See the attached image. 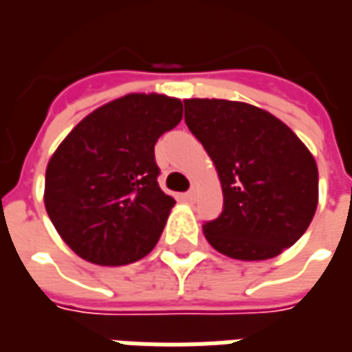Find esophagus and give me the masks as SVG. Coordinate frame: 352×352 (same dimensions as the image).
<instances>
[{"instance_id":"1","label":"esophagus","mask_w":352,"mask_h":352,"mask_svg":"<svg viewBox=\"0 0 352 352\" xmlns=\"http://www.w3.org/2000/svg\"><path fill=\"white\" fill-rule=\"evenodd\" d=\"M184 199H186V201H196V188H192V190L186 192V194H184Z\"/></svg>"}]
</instances>
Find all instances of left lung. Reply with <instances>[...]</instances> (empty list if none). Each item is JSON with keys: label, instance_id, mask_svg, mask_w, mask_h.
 <instances>
[{"label": "left lung", "instance_id": "obj_1", "mask_svg": "<svg viewBox=\"0 0 352 352\" xmlns=\"http://www.w3.org/2000/svg\"><path fill=\"white\" fill-rule=\"evenodd\" d=\"M184 122L221 181L224 211L204 236L224 256L270 260L309 228L318 204L317 162L287 124L245 101L184 100Z\"/></svg>", "mask_w": 352, "mask_h": 352}]
</instances>
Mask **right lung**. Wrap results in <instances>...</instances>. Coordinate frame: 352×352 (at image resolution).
I'll use <instances>...</instances> for the list:
<instances>
[{
	"instance_id": "1",
	"label": "right lung",
	"mask_w": 352,
	"mask_h": 352,
	"mask_svg": "<svg viewBox=\"0 0 352 352\" xmlns=\"http://www.w3.org/2000/svg\"><path fill=\"white\" fill-rule=\"evenodd\" d=\"M183 118L166 94H126L94 109L50 156L45 209L65 245L98 265L143 258L175 199L158 186L154 145Z\"/></svg>"
}]
</instances>
